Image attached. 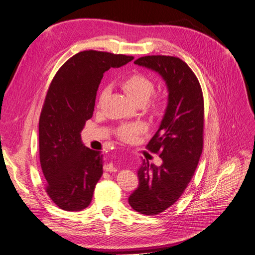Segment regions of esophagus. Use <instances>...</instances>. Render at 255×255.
<instances>
[{"label": "esophagus", "instance_id": "1", "mask_svg": "<svg viewBox=\"0 0 255 255\" xmlns=\"http://www.w3.org/2000/svg\"><path fill=\"white\" fill-rule=\"evenodd\" d=\"M104 170L107 171V172H116V171H117V168L115 167L114 164L110 163V164H107V165L104 166Z\"/></svg>", "mask_w": 255, "mask_h": 255}]
</instances>
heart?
<instances>
[{
	"label": "heart",
	"instance_id": "1",
	"mask_svg": "<svg viewBox=\"0 0 255 255\" xmlns=\"http://www.w3.org/2000/svg\"><path fill=\"white\" fill-rule=\"evenodd\" d=\"M122 88L127 94L132 98L137 103H144L146 110L154 115L163 114L167 107V100L160 95L153 94L155 85L148 75L139 71H133L123 78L120 82ZM104 97V91L100 96V101ZM148 123L142 120H137L133 122H123L115 128V134L119 139L123 141H132L136 138L146 132Z\"/></svg>",
	"mask_w": 255,
	"mask_h": 255
}]
</instances>
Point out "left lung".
I'll return each mask as SVG.
<instances>
[{
  "label": "left lung",
  "instance_id": "left-lung-1",
  "mask_svg": "<svg viewBox=\"0 0 255 255\" xmlns=\"http://www.w3.org/2000/svg\"><path fill=\"white\" fill-rule=\"evenodd\" d=\"M134 64L158 72L169 91L160 127L146 145L163 164L157 167L143 160L138 170L139 186L128 198L134 211L154 216L179 200L195 174L203 149L204 100L196 74L181 58L148 55Z\"/></svg>",
  "mask_w": 255,
  "mask_h": 255
}]
</instances>
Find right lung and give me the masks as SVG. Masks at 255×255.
<instances>
[{
    "label": "right lung",
    "instance_id": "right-lung-1",
    "mask_svg": "<svg viewBox=\"0 0 255 255\" xmlns=\"http://www.w3.org/2000/svg\"><path fill=\"white\" fill-rule=\"evenodd\" d=\"M133 56L95 50L69 58L54 76L39 118V158L45 192L59 208H86L103 174V155L85 146L81 130L92 117L103 73Z\"/></svg>",
    "mask_w": 255,
    "mask_h": 255
}]
</instances>
